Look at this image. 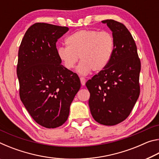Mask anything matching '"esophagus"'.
<instances>
[{
    "label": "esophagus",
    "instance_id": "esophagus-1",
    "mask_svg": "<svg viewBox=\"0 0 159 159\" xmlns=\"http://www.w3.org/2000/svg\"><path fill=\"white\" fill-rule=\"evenodd\" d=\"M80 83H81V85H85V78L84 77H80Z\"/></svg>",
    "mask_w": 159,
    "mask_h": 159
}]
</instances>
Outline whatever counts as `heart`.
I'll use <instances>...</instances> for the list:
<instances>
[{"instance_id": "heart-1", "label": "heart", "mask_w": 159, "mask_h": 159, "mask_svg": "<svg viewBox=\"0 0 159 159\" xmlns=\"http://www.w3.org/2000/svg\"><path fill=\"white\" fill-rule=\"evenodd\" d=\"M68 47H60L57 55L67 69H71L78 61L80 74L85 75L93 70L101 71L108 66L115 49L114 37L109 31L83 29L67 37Z\"/></svg>"}]
</instances>
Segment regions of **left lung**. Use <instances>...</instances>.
I'll return each instance as SVG.
<instances>
[{"instance_id":"left-lung-1","label":"left lung","mask_w":159,"mask_h":159,"mask_svg":"<svg viewBox=\"0 0 159 159\" xmlns=\"http://www.w3.org/2000/svg\"><path fill=\"white\" fill-rule=\"evenodd\" d=\"M115 40L114 55L105 69L86 82L90 96L88 103L97 122L114 125L125 120L140 93L141 62L130 31L122 23L103 20Z\"/></svg>"}]
</instances>
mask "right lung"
<instances>
[{
  "mask_svg": "<svg viewBox=\"0 0 159 159\" xmlns=\"http://www.w3.org/2000/svg\"><path fill=\"white\" fill-rule=\"evenodd\" d=\"M68 31L66 26L35 23L19 48L20 99L35 121L47 128L66 122L80 88L79 76L65 68L57 55L56 43Z\"/></svg>",
  "mask_w": 159,
  "mask_h": 159,
  "instance_id": "add662e5",
  "label": "right lung"
}]
</instances>
